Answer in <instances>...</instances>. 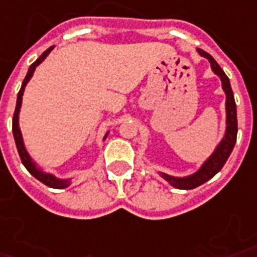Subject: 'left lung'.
I'll use <instances>...</instances> for the list:
<instances>
[{
    "instance_id": "8db88e82",
    "label": "left lung",
    "mask_w": 257,
    "mask_h": 257,
    "mask_svg": "<svg viewBox=\"0 0 257 257\" xmlns=\"http://www.w3.org/2000/svg\"><path fill=\"white\" fill-rule=\"evenodd\" d=\"M196 50L201 57L208 60L211 70L220 79L222 90L226 95V128L225 135H223V138L220 139L219 143L216 144L215 150L212 151V154L207 158L206 161L203 162V165L195 173H192L189 176L176 177L166 174L163 172H158V174L162 177L163 180H166L172 187L177 188V189H193V188L199 187L201 184L211 180L223 167L227 158L230 157V154L233 151L235 140H237V109H235L234 95H233V91H231L229 77L226 76L223 69L218 65V62L208 53L201 50V49H196Z\"/></svg>"
}]
</instances>
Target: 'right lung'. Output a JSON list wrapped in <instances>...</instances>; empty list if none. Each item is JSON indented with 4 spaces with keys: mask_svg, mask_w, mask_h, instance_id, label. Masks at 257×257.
<instances>
[{
    "mask_svg": "<svg viewBox=\"0 0 257 257\" xmlns=\"http://www.w3.org/2000/svg\"><path fill=\"white\" fill-rule=\"evenodd\" d=\"M54 49V46L49 47L43 54H42L39 58H38L31 66H30V69L27 72V76H26V79L23 80L22 88L19 91V94H17V102H16V109H15V114H13V122H12V132H13V138H15V143H16L17 151H19V155H20V159H22L23 165L26 166L28 172L31 173L32 176L35 177L37 180H39L41 182H43L45 185L50 188H54V189H64V188L69 187L70 184H72V178H58L54 174H51L49 172H45L43 169H42L39 165H38L32 157L28 154L27 148L24 146V140H23V135L22 131H20V125H19V114H20V109H22V102H23V94H24V90H26V85L28 84V81L31 80L32 75H34V72L37 69V66L39 64H42L43 61L46 60V57L49 56L51 53V50ZM107 135L109 132H106L104 135L103 140H106L107 138Z\"/></svg>",
    "mask_w": 257,
    "mask_h": 257,
    "instance_id": "add662e5",
    "label": "right lung"
}]
</instances>
